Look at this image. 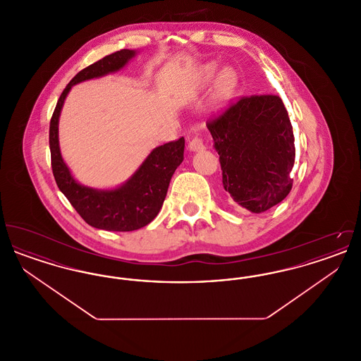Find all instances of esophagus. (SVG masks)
<instances>
[{
	"label": "esophagus",
	"mask_w": 361,
	"mask_h": 361,
	"mask_svg": "<svg viewBox=\"0 0 361 361\" xmlns=\"http://www.w3.org/2000/svg\"><path fill=\"white\" fill-rule=\"evenodd\" d=\"M188 149L190 152H200L204 149V142L203 139L199 137H195L190 139L188 143Z\"/></svg>",
	"instance_id": "obj_1"
}]
</instances>
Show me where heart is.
I'll use <instances>...</instances> for the list:
<instances>
[{"label": "heart", "instance_id": "obj_1", "mask_svg": "<svg viewBox=\"0 0 361 361\" xmlns=\"http://www.w3.org/2000/svg\"><path fill=\"white\" fill-rule=\"evenodd\" d=\"M215 73H216L215 63H208L199 70V73L196 75V81H195L196 89L202 90L208 86L211 80L214 78ZM237 84H238V78H237V74L234 70L227 68V69H224L218 73V75L214 80L212 89H211V104L215 109L224 108L226 103L231 99L233 93L235 92Z\"/></svg>", "mask_w": 361, "mask_h": 361}]
</instances>
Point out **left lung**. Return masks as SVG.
I'll return each instance as SVG.
<instances>
[{"label": "left lung", "mask_w": 361, "mask_h": 361, "mask_svg": "<svg viewBox=\"0 0 361 361\" xmlns=\"http://www.w3.org/2000/svg\"><path fill=\"white\" fill-rule=\"evenodd\" d=\"M207 128L219 154L224 189L234 202L259 214L286 199L292 188L295 139L279 96L242 97Z\"/></svg>", "instance_id": "left-lung-1"}]
</instances>
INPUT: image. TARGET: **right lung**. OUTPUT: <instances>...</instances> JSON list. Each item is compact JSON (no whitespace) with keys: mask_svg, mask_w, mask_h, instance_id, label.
<instances>
[{"mask_svg":"<svg viewBox=\"0 0 361 361\" xmlns=\"http://www.w3.org/2000/svg\"><path fill=\"white\" fill-rule=\"evenodd\" d=\"M137 50H121L81 70L62 92L50 121L51 166L58 188L92 227L108 231H133L150 224L158 215L173 173L184 159L185 140L158 146L145 158L134 174L116 188H92L80 184L63 161L59 147V116L70 89L87 80L123 69Z\"/></svg>","mask_w":361,"mask_h":361,"instance_id":"1","label":"right lung"}]
</instances>
